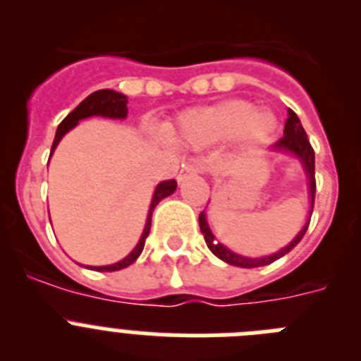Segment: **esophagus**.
Segmentation results:
<instances>
[{
  "label": "esophagus",
  "instance_id": "34e87169",
  "mask_svg": "<svg viewBox=\"0 0 361 361\" xmlns=\"http://www.w3.org/2000/svg\"><path fill=\"white\" fill-rule=\"evenodd\" d=\"M202 171V166L200 164H183V168H180V171L177 173V180L178 183H183L184 178L191 177V175H197Z\"/></svg>",
  "mask_w": 361,
  "mask_h": 361
}]
</instances>
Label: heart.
<instances>
[{"label":"heart","mask_w":361,"mask_h":361,"mask_svg":"<svg viewBox=\"0 0 361 361\" xmlns=\"http://www.w3.org/2000/svg\"><path fill=\"white\" fill-rule=\"evenodd\" d=\"M275 128L276 119L269 111L255 110L245 101H224L183 114L177 137L188 145H213L237 135L250 142H266Z\"/></svg>","instance_id":"b5f03b06"}]
</instances>
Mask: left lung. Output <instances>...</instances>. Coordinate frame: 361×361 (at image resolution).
Returning <instances> with one entry per match:
<instances>
[{
    "label": "left lung",
    "instance_id": "left-lung-1",
    "mask_svg": "<svg viewBox=\"0 0 361 361\" xmlns=\"http://www.w3.org/2000/svg\"><path fill=\"white\" fill-rule=\"evenodd\" d=\"M273 149L291 153V155H295V157L302 162V166H304L305 175H307L309 178V195H311V212H309V215H311L312 208H314V193H317V180H314V149H312L311 142H309L307 133H305L304 126H302V123H300L298 116H296L293 110L288 111V121H286V126H283V137L275 142ZM309 222H311V216L307 219L304 228L300 229L298 235L293 238L291 244L282 247L279 253L269 255V257H262V258H250V257H242V255L233 253V251H229L228 247L219 244V242L215 240V235H213L212 229H209L208 222H206V215H204V212L199 215L200 231H202L204 240H206V244H208L209 251H212L215 257H219L220 260L228 262L229 266H237V267L267 266V264H273L275 260H279V258L283 257V255H288L289 251H291L293 247H295L302 238H304L305 231H307L309 228Z\"/></svg>",
    "mask_w": 361,
    "mask_h": 361
}]
</instances>
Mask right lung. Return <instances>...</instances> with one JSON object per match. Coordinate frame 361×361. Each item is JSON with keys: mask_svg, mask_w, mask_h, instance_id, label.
Segmentation results:
<instances>
[{"mask_svg": "<svg viewBox=\"0 0 361 361\" xmlns=\"http://www.w3.org/2000/svg\"><path fill=\"white\" fill-rule=\"evenodd\" d=\"M126 103H128V101H126V95L119 94V92L97 90L94 92V94H90L85 101H81L78 106L73 108L68 116L61 121V124L57 126L56 137H54V142H52V152L56 149V146L59 145L63 135H65L68 130H72L81 119H86V117H92V116H103V117H110V119H124V117L128 116V106H126ZM52 152H50V155H52ZM175 190H177L175 178H171V180H162V183L155 188L152 204H149V212H148V219H146L145 231H142L141 238H139V242H137V245L133 247V251L128 255V257H124L123 260L111 264V266H99V267H92V269L119 271V269H124V267H128L130 264L135 262L137 258H139V255L142 253V250H145L146 237L149 235V228H152L153 209H155V206H157L162 199L171 195Z\"/></svg>", "mask_w": 361, "mask_h": 361, "instance_id": "right-lung-1", "label": "right lung"}]
</instances>
